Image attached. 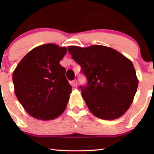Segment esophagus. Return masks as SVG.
Listing matches in <instances>:
<instances>
[{"mask_svg":"<svg viewBox=\"0 0 154 154\" xmlns=\"http://www.w3.org/2000/svg\"><path fill=\"white\" fill-rule=\"evenodd\" d=\"M72 85L73 86V87H77L78 85V81L77 80H73V81H72Z\"/></svg>","mask_w":154,"mask_h":154,"instance_id":"esophagus-1","label":"esophagus"}]
</instances>
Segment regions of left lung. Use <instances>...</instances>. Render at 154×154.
Wrapping results in <instances>:
<instances>
[{"instance_id":"8db88e82","label":"left lung","mask_w":154,"mask_h":154,"mask_svg":"<svg viewBox=\"0 0 154 154\" xmlns=\"http://www.w3.org/2000/svg\"><path fill=\"white\" fill-rule=\"evenodd\" d=\"M68 50L88 79L87 86L80 88L91 113L104 120L122 116L130 108L138 87L131 61L104 45L69 46Z\"/></svg>"}]
</instances>
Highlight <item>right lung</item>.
<instances>
[{"instance_id": "add662e5", "label": "right lung", "mask_w": 154, "mask_h": 154, "mask_svg": "<svg viewBox=\"0 0 154 154\" xmlns=\"http://www.w3.org/2000/svg\"><path fill=\"white\" fill-rule=\"evenodd\" d=\"M66 51V48L53 43L38 46L14 69V93L25 111L35 119L53 120L66 109L72 88L60 62Z\"/></svg>"}]
</instances>
